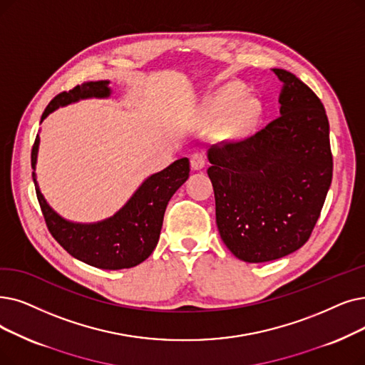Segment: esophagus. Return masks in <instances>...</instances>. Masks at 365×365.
Segmentation results:
<instances>
[{"label":"esophagus","mask_w":365,"mask_h":365,"mask_svg":"<svg viewBox=\"0 0 365 365\" xmlns=\"http://www.w3.org/2000/svg\"><path fill=\"white\" fill-rule=\"evenodd\" d=\"M205 165V156L201 152H195L191 155V167L194 170H201Z\"/></svg>","instance_id":"1"}]
</instances>
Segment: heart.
Listing matches in <instances>:
<instances>
[{"label": "heart", "instance_id": "1", "mask_svg": "<svg viewBox=\"0 0 365 365\" xmlns=\"http://www.w3.org/2000/svg\"><path fill=\"white\" fill-rule=\"evenodd\" d=\"M240 88L235 85H230L227 88H224L222 91H219L215 97L210 100V103L207 104V115L210 118L224 115L227 110H230L232 107V104L237 101V98L240 97ZM253 113V106L247 101L240 103L234 108L232 116H231V126L232 128H242L245 126L249 119L252 118Z\"/></svg>", "mask_w": 365, "mask_h": 365}]
</instances>
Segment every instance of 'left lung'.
I'll use <instances>...</instances> for the list:
<instances>
[{"instance_id": "left-lung-1", "label": "left lung", "mask_w": 365, "mask_h": 365, "mask_svg": "<svg viewBox=\"0 0 365 365\" xmlns=\"http://www.w3.org/2000/svg\"><path fill=\"white\" fill-rule=\"evenodd\" d=\"M283 82L280 116L246 138L209 149L216 225L245 262H267L303 246L321 216L332 179L324 104L292 73Z\"/></svg>"}]
</instances>
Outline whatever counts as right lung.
<instances>
[{
	"instance_id": "1",
	"label": "right lung",
	"mask_w": 365,
	"mask_h": 365,
	"mask_svg": "<svg viewBox=\"0 0 365 365\" xmlns=\"http://www.w3.org/2000/svg\"><path fill=\"white\" fill-rule=\"evenodd\" d=\"M107 81L89 82L64 91L47 104L41 120L52 113L59 106H67L82 98L108 97ZM40 137L37 134L33 150H31V165L36 170L37 150ZM189 178V160L174 161L165 170L153 174L141 185L131 200L112 217L98 224H73L55 213L41 195L36 173L33 179L40 207L53 239L64 247L71 257L92 267L103 270H122L143 262L160 240L164 213L173 194Z\"/></svg>"
}]
</instances>
